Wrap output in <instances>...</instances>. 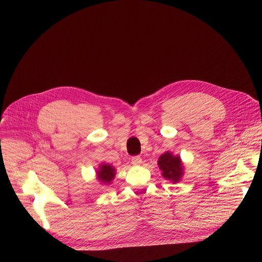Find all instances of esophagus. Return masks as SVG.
<instances>
[{"label": "esophagus", "mask_w": 262, "mask_h": 262, "mask_svg": "<svg viewBox=\"0 0 262 262\" xmlns=\"http://www.w3.org/2000/svg\"><path fill=\"white\" fill-rule=\"evenodd\" d=\"M131 163L133 166H139V165H142L143 159L140 156H134L131 158Z\"/></svg>", "instance_id": "1"}]
</instances>
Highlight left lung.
Returning a JSON list of instances; mask_svg holds the SVG:
<instances>
[{
  "mask_svg": "<svg viewBox=\"0 0 262 262\" xmlns=\"http://www.w3.org/2000/svg\"><path fill=\"white\" fill-rule=\"evenodd\" d=\"M157 165L162 170V176L172 184H177L182 180L185 167L179 155H174L172 152L167 151L159 156Z\"/></svg>",
  "mask_w": 262,
  "mask_h": 262,
  "instance_id": "1",
  "label": "left lung"
}]
</instances>
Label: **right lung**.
Returning <instances> with one entry per match:
<instances>
[{
  "instance_id": "obj_1",
  "label": "right lung",
  "mask_w": 262,
  "mask_h": 262,
  "mask_svg": "<svg viewBox=\"0 0 262 262\" xmlns=\"http://www.w3.org/2000/svg\"><path fill=\"white\" fill-rule=\"evenodd\" d=\"M95 173H96V179L100 184L109 185L112 183V180L115 177L116 170L113 166L102 163L98 166V169L95 171Z\"/></svg>"
}]
</instances>
